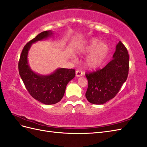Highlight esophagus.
I'll return each instance as SVG.
<instances>
[{"mask_svg":"<svg viewBox=\"0 0 147 147\" xmlns=\"http://www.w3.org/2000/svg\"><path fill=\"white\" fill-rule=\"evenodd\" d=\"M82 75H83V73H82V71H80V70H77L76 71V77H81L82 76Z\"/></svg>","mask_w":147,"mask_h":147,"instance_id":"1","label":"esophagus"}]
</instances>
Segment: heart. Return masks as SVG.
Masks as SVG:
<instances>
[{"label":"heart","instance_id":"1","mask_svg":"<svg viewBox=\"0 0 147 147\" xmlns=\"http://www.w3.org/2000/svg\"><path fill=\"white\" fill-rule=\"evenodd\" d=\"M109 46L106 42L92 38L80 48V53H89L86 58V65L89 69H96L102 66L109 53Z\"/></svg>","mask_w":147,"mask_h":147}]
</instances>
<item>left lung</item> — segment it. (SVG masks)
<instances>
[{
    "mask_svg": "<svg viewBox=\"0 0 147 147\" xmlns=\"http://www.w3.org/2000/svg\"><path fill=\"white\" fill-rule=\"evenodd\" d=\"M112 58L104 68L86 74L88 81L86 97L91 104H103L114 98L127 80L129 56L120 41L116 45Z\"/></svg>",
    "mask_w": 147,
    "mask_h": 147,
    "instance_id": "1",
    "label": "left lung"
}]
</instances>
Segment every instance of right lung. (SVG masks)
Listing matches in <instances>:
<instances>
[{"instance_id": "obj_1", "label": "right lung", "mask_w": 147, "mask_h": 147, "mask_svg": "<svg viewBox=\"0 0 147 147\" xmlns=\"http://www.w3.org/2000/svg\"><path fill=\"white\" fill-rule=\"evenodd\" d=\"M53 33L51 30L42 32L30 41L22 50L18 62L19 74L26 89L33 98L46 105L55 104L61 100L67 83L76 74L73 69L58 68L50 74L42 75L30 66L28 55L32 45L52 36Z\"/></svg>"}]
</instances>
